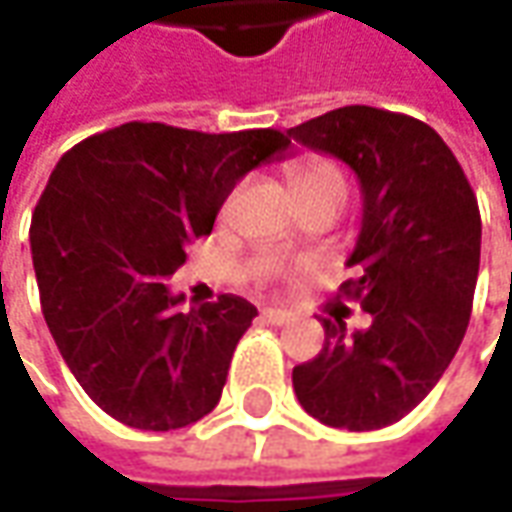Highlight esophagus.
<instances>
[{
    "instance_id": "34e87169",
    "label": "esophagus",
    "mask_w": 512,
    "mask_h": 512,
    "mask_svg": "<svg viewBox=\"0 0 512 512\" xmlns=\"http://www.w3.org/2000/svg\"><path fill=\"white\" fill-rule=\"evenodd\" d=\"M262 316H265L270 325H285V322H290V313H287V310H279V307H265Z\"/></svg>"
}]
</instances>
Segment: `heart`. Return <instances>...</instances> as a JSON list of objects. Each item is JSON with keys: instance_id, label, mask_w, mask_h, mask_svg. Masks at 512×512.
Masks as SVG:
<instances>
[{"instance_id": "b5f03b06", "label": "heart", "mask_w": 512, "mask_h": 512, "mask_svg": "<svg viewBox=\"0 0 512 512\" xmlns=\"http://www.w3.org/2000/svg\"><path fill=\"white\" fill-rule=\"evenodd\" d=\"M287 182H290V190L296 196L299 205H307V202H339L342 205L344 196H347V179L344 173L333 162H325V159H305V162H296L293 168L287 170ZM287 273V267L279 262V259H265L256 276L259 282H276Z\"/></svg>"}]
</instances>
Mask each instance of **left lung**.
Masks as SVG:
<instances>
[{
    "mask_svg": "<svg viewBox=\"0 0 512 512\" xmlns=\"http://www.w3.org/2000/svg\"><path fill=\"white\" fill-rule=\"evenodd\" d=\"M342 159L362 185V230L339 290L370 313L347 336L322 319L325 347L293 367L296 399L342 430H379L407 416L453 362L473 310L482 256L476 193L444 139L419 119L347 105L287 130Z\"/></svg>",
    "mask_w": 512,
    "mask_h": 512,
    "instance_id": "obj_1",
    "label": "left lung"
}]
</instances>
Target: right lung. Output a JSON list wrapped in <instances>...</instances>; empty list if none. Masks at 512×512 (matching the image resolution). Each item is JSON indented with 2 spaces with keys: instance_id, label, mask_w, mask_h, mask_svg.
Here are the masks:
<instances>
[{
  "instance_id": "add662e5",
  "label": "right lung",
  "mask_w": 512,
  "mask_h": 512,
  "mask_svg": "<svg viewBox=\"0 0 512 512\" xmlns=\"http://www.w3.org/2000/svg\"><path fill=\"white\" fill-rule=\"evenodd\" d=\"M282 130L202 133L128 122L59 159L30 222L39 302L93 402L136 430L199 422L256 307L222 293L182 310L168 276L247 170L282 159Z\"/></svg>"
}]
</instances>
